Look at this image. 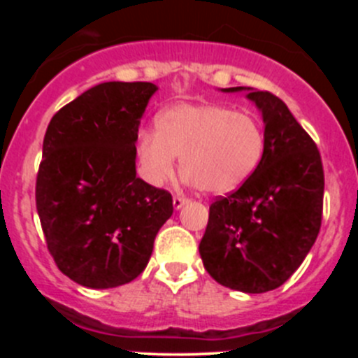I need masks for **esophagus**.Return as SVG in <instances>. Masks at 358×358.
Returning <instances> with one entry per match:
<instances>
[{
  "label": "esophagus",
  "mask_w": 358,
  "mask_h": 358,
  "mask_svg": "<svg viewBox=\"0 0 358 358\" xmlns=\"http://www.w3.org/2000/svg\"><path fill=\"white\" fill-rule=\"evenodd\" d=\"M186 202H188V199L181 197V195H176V197H173V208H176V210H179V208L185 206Z\"/></svg>",
  "instance_id": "1"
}]
</instances>
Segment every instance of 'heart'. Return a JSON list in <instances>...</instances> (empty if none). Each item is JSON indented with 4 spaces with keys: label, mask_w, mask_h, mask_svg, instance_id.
<instances>
[{
    "label": "heart",
    "mask_w": 358,
    "mask_h": 358,
    "mask_svg": "<svg viewBox=\"0 0 358 358\" xmlns=\"http://www.w3.org/2000/svg\"><path fill=\"white\" fill-rule=\"evenodd\" d=\"M265 129L249 110L222 103H177L141 132L138 156L148 182L163 185L181 157L185 181L208 194H229L248 181L265 154Z\"/></svg>",
    "instance_id": "obj_1"
}]
</instances>
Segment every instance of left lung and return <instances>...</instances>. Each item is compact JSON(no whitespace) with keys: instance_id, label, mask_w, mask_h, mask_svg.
<instances>
[{"instance_id":"left-lung-1","label":"left lung","mask_w":358,"mask_h":358,"mask_svg":"<svg viewBox=\"0 0 358 358\" xmlns=\"http://www.w3.org/2000/svg\"><path fill=\"white\" fill-rule=\"evenodd\" d=\"M249 91L264 116V159L238 189L211 202L199 252L220 285L262 294L283 285L314 245L324 172L317 145L285 102L268 91Z\"/></svg>"}]
</instances>
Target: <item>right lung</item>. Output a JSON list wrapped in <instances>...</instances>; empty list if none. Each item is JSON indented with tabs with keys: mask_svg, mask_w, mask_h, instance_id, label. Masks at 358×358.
I'll return each instance as SVG.
<instances>
[{
	"mask_svg": "<svg viewBox=\"0 0 358 358\" xmlns=\"http://www.w3.org/2000/svg\"><path fill=\"white\" fill-rule=\"evenodd\" d=\"M157 87L103 82L53 115L43 141L36 206L62 274L90 289L143 273L172 195L136 177L138 127Z\"/></svg>",
	"mask_w": 358,
	"mask_h": 358,
	"instance_id": "1",
	"label": "right lung"
}]
</instances>
